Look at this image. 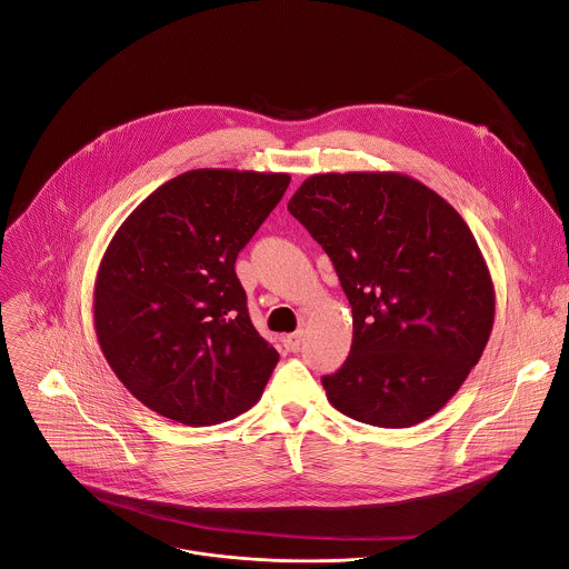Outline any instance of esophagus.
<instances>
[{"label": "esophagus", "mask_w": 569, "mask_h": 569, "mask_svg": "<svg viewBox=\"0 0 569 569\" xmlns=\"http://www.w3.org/2000/svg\"><path fill=\"white\" fill-rule=\"evenodd\" d=\"M301 342H303V331H295V333L283 336V347H286L288 351H299Z\"/></svg>", "instance_id": "obj_1"}]
</instances>
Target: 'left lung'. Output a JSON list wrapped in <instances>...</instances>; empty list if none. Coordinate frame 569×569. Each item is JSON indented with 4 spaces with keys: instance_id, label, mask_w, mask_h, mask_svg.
I'll use <instances>...</instances> for the list:
<instances>
[{
    "instance_id": "left-lung-1",
    "label": "left lung",
    "mask_w": 569,
    "mask_h": 569,
    "mask_svg": "<svg viewBox=\"0 0 569 569\" xmlns=\"http://www.w3.org/2000/svg\"><path fill=\"white\" fill-rule=\"evenodd\" d=\"M288 211L329 254L351 303L353 340L329 403L410 428L458 392L496 320V288L473 233L437 191L399 172L303 181Z\"/></svg>"
}]
</instances>
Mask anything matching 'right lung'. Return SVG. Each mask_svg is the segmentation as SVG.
Returning <instances> with one entry per match:
<instances>
[{
	"label": "right lung",
	"mask_w": 569,
	"mask_h": 569,
	"mask_svg": "<svg viewBox=\"0 0 569 569\" xmlns=\"http://www.w3.org/2000/svg\"><path fill=\"white\" fill-rule=\"evenodd\" d=\"M288 186L286 172L190 170L116 231L93 325L109 367L146 408L202 428L261 397L279 353L251 322L236 259Z\"/></svg>",
	"instance_id": "add662e5"
}]
</instances>
